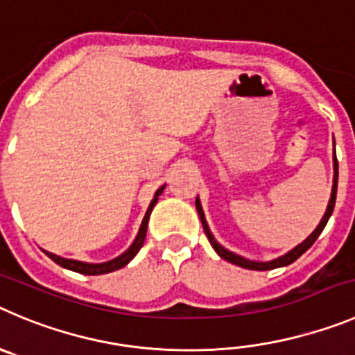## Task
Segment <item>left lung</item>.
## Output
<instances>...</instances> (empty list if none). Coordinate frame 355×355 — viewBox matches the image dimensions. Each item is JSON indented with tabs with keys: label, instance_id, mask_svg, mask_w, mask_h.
I'll return each instance as SVG.
<instances>
[{
	"label": "left lung",
	"instance_id": "left-lung-1",
	"mask_svg": "<svg viewBox=\"0 0 355 355\" xmlns=\"http://www.w3.org/2000/svg\"><path fill=\"white\" fill-rule=\"evenodd\" d=\"M333 166H334V178H333V191H331V200H329V203H327L326 214H324V217H322V220H320V223H319V226L315 227V231H313V233L310 234V236H308L306 240L303 241V243H300V245H297V247H294L293 250H289V252H287L286 256L277 257V259H273V261H266V263H261V261L245 259V257L238 256V254L230 252L227 248H224L223 245L218 243V241L214 238V234H211L210 227H208L207 218H205V211H203V208H201V203H200V198H196V210H198V214H200V218H201V224H203L205 234H207L208 241H210V245H211V247H214L215 252H217L218 256L223 257V259L230 261V263L236 264V266L245 268V270L266 271V270H273V268H282V266H287V264L294 263V261H296L297 257L303 256V254L306 252L308 248H310L313 243H315V240H317V238H319V234L322 233V230H324V227H326V224H327V220H329L331 214H333L334 203H336V189H338V159H336V155H334V159H333Z\"/></svg>",
	"mask_w": 355,
	"mask_h": 355
}]
</instances>
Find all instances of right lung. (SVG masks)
<instances>
[{"label":"right lung","instance_id":"add662e5","mask_svg":"<svg viewBox=\"0 0 355 355\" xmlns=\"http://www.w3.org/2000/svg\"><path fill=\"white\" fill-rule=\"evenodd\" d=\"M162 191H164V185H161V187H159L157 191H155L154 200L150 201V205H148L147 211H145V217H144V220H141L140 231H138L137 238H135V241H132V243H131V247H129L124 254H121V256H119V257H115V259L107 261V263L92 264V263H82V261H75V259H64V257H59V256H55V254L47 252V250H43V252L47 254V256L51 257V259L54 261V263H58L59 266L66 268V270L77 271V273H82V275H105V273H110V271L121 270V268H124L125 264H128L129 261L132 259V257H135L138 252H140L141 245H144V241H145V234H147L148 217H150L152 208L155 207V203H157V200H159V196H161V194H162Z\"/></svg>","mask_w":355,"mask_h":355}]
</instances>
